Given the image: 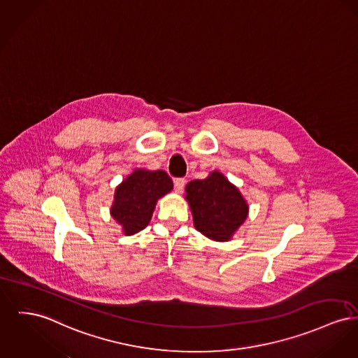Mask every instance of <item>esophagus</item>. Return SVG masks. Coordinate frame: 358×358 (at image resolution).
Returning <instances> with one entry per match:
<instances>
[{
	"mask_svg": "<svg viewBox=\"0 0 358 358\" xmlns=\"http://www.w3.org/2000/svg\"><path fill=\"white\" fill-rule=\"evenodd\" d=\"M185 180L184 178H176L174 180V189L177 193H181L182 190H184V187H185Z\"/></svg>",
	"mask_w": 358,
	"mask_h": 358,
	"instance_id": "1",
	"label": "esophagus"
}]
</instances>
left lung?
I'll return each mask as SVG.
<instances>
[{"label":"left lung","instance_id":"obj_1","mask_svg":"<svg viewBox=\"0 0 358 358\" xmlns=\"http://www.w3.org/2000/svg\"><path fill=\"white\" fill-rule=\"evenodd\" d=\"M196 230L216 242H227L245 223L249 204L229 178L213 170L204 180H193L185 187Z\"/></svg>","mask_w":358,"mask_h":358}]
</instances>
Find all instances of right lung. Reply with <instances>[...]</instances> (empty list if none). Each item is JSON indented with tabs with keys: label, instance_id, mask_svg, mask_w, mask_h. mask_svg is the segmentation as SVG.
<instances>
[{
	"label": "right lung",
	"instance_id": "1",
	"mask_svg": "<svg viewBox=\"0 0 358 358\" xmlns=\"http://www.w3.org/2000/svg\"><path fill=\"white\" fill-rule=\"evenodd\" d=\"M173 189V181L164 170L135 169L115 189L110 216L124 235L146 229L157 201Z\"/></svg>",
	"mask_w": 358,
	"mask_h": 358
}]
</instances>
